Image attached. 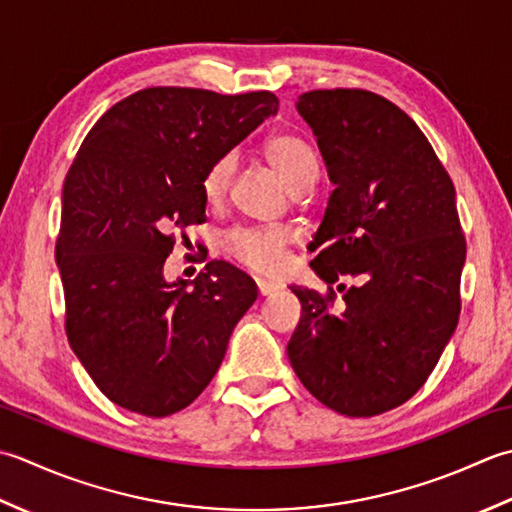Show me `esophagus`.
I'll return each mask as SVG.
<instances>
[{
  "label": "esophagus",
  "mask_w": 512,
  "mask_h": 512,
  "mask_svg": "<svg viewBox=\"0 0 512 512\" xmlns=\"http://www.w3.org/2000/svg\"><path fill=\"white\" fill-rule=\"evenodd\" d=\"M258 291H260V296H271V294H276V291L280 289L278 285H274V283H267V280H258Z\"/></svg>",
  "instance_id": "esophagus-1"
}]
</instances>
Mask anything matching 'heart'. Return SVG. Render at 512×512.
<instances>
[{"label":"heart","instance_id":"1","mask_svg":"<svg viewBox=\"0 0 512 512\" xmlns=\"http://www.w3.org/2000/svg\"><path fill=\"white\" fill-rule=\"evenodd\" d=\"M265 159L283 179L287 190L305 192L318 179V159L311 145L296 134H276L265 143ZM234 174V156L223 154L207 168L201 190L210 203L221 201ZM287 234L276 227L236 229L227 236V249L236 260L258 274H276L285 265Z\"/></svg>","mask_w":512,"mask_h":512}]
</instances>
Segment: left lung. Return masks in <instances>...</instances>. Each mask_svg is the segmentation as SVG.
<instances>
[{"mask_svg": "<svg viewBox=\"0 0 512 512\" xmlns=\"http://www.w3.org/2000/svg\"><path fill=\"white\" fill-rule=\"evenodd\" d=\"M296 110L333 183L311 269L327 285L358 283L333 311L331 289L291 287L302 314L287 356L329 409L380 415L413 398L460 318L466 241L455 187L415 121L380 95L311 90Z\"/></svg>", "mask_w": 512, "mask_h": 512, "instance_id": "obj_1", "label": "left lung"}]
</instances>
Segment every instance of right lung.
<instances>
[{
	"mask_svg": "<svg viewBox=\"0 0 512 512\" xmlns=\"http://www.w3.org/2000/svg\"><path fill=\"white\" fill-rule=\"evenodd\" d=\"M278 112L271 92L148 88L103 114L64 181L55 247L66 333L101 393L165 417L212 382L256 283L223 260L165 280L174 234L205 221L207 168Z\"/></svg>",
	"mask_w": 512,
	"mask_h": 512,
	"instance_id": "right-lung-1",
	"label": "right lung"
}]
</instances>
